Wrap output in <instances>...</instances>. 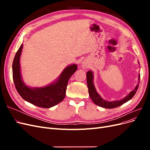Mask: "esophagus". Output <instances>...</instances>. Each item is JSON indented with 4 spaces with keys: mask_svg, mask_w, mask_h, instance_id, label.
Returning <instances> with one entry per match:
<instances>
[{
    "mask_svg": "<svg viewBox=\"0 0 150 150\" xmlns=\"http://www.w3.org/2000/svg\"><path fill=\"white\" fill-rule=\"evenodd\" d=\"M83 68H84V69H86V68H87V67H88V66H87V64H85V63H83Z\"/></svg>",
    "mask_w": 150,
    "mask_h": 150,
    "instance_id": "obj_1",
    "label": "esophagus"
}]
</instances>
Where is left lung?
<instances>
[{"label": "left lung", "instance_id": "obj_1", "mask_svg": "<svg viewBox=\"0 0 150 150\" xmlns=\"http://www.w3.org/2000/svg\"><path fill=\"white\" fill-rule=\"evenodd\" d=\"M86 77H87V84L88 87V92H89V94L91 99H92L93 103L95 104H96V105H98L99 106L104 108H108V109H112V108L118 107L122 105V104H123L124 103H126L127 101L130 100V99L134 96V94L137 91V90L138 89V86H139V80H140V74H139L138 84H137V86H136L135 89L133 91H131L128 96H126L125 98L122 99L121 100H119V101H107L106 100H104V99H103L100 96V95L97 93L96 89H95L94 83H93V72L91 71H88L87 73H86Z\"/></svg>", "mask_w": 150, "mask_h": 150}]
</instances>
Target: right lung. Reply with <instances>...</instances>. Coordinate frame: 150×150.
<instances>
[{
  "instance_id": "right-lung-1",
  "label": "right lung",
  "mask_w": 150,
  "mask_h": 150,
  "mask_svg": "<svg viewBox=\"0 0 150 150\" xmlns=\"http://www.w3.org/2000/svg\"><path fill=\"white\" fill-rule=\"evenodd\" d=\"M22 44L17 51L12 63V76L18 93L24 100L40 108H49L64 99L69 79L76 71V64L67 66L58 79L46 87L30 88L22 81L20 69V57Z\"/></svg>"
}]
</instances>
